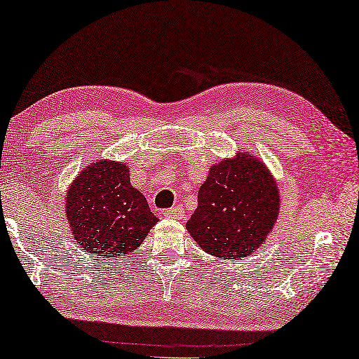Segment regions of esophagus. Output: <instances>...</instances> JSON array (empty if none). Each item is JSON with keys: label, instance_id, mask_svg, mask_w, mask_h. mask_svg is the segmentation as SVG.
Returning <instances> with one entry per match:
<instances>
[{"label": "esophagus", "instance_id": "34e87169", "mask_svg": "<svg viewBox=\"0 0 359 359\" xmlns=\"http://www.w3.org/2000/svg\"><path fill=\"white\" fill-rule=\"evenodd\" d=\"M163 216L173 217V219H183L184 217V208H183V206H173V208L163 211Z\"/></svg>", "mask_w": 359, "mask_h": 359}]
</instances>
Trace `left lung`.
<instances>
[{
    "label": "left lung",
    "instance_id": "8db88e82",
    "mask_svg": "<svg viewBox=\"0 0 359 359\" xmlns=\"http://www.w3.org/2000/svg\"><path fill=\"white\" fill-rule=\"evenodd\" d=\"M274 176L260 157L238 153L210 168L186 229L206 254L243 259L271 233L280 198Z\"/></svg>",
    "mask_w": 359,
    "mask_h": 359
}]
</instances>
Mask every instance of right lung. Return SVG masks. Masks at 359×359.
Returning a JSON list of instances; mask_svg holds the SVG:
<instances>
[{"instance_id":"1","label":"right lung","mask_w":359,"mask_h":359,"mask_svg":"<svg viewBox=\"0 0 359 359\" xmlns=\"http://www.w3.org/2000/svg\"><path fill=\"white\" fill-rule=\"evenodd\" d=\"M66 217L75 243L105 262L142 246L157 224L147 198L130 184L128 165L109 159L86 165L72 181Z\"/></svg>"}]
</instances>
